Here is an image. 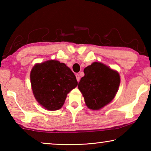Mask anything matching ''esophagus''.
Listing matches in <instances>:
<instances>
[{"label":"esophagus","instance_id":"obj_1","mask_svg":"<svg viewBox=\"0 0 151 151\" xmlns=\"http://www.w3.org/2000/svg\"><path fill=\"white\" fill-rule=\"evenodd\" d=\"M76 80H77V81L79 82V81H80V79H81V77H80V75H79L78 74H76Z\"/></svg>","mask_w":151,"mask_h":151}]
</instances>
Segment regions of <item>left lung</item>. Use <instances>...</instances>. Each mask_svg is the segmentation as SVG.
Here are the masks:
<instances>
[{
    "label": "left lung",
    "mask_w": 151,
    "mask_h": 151,
    "mask_svg": "<svg viewBox=\"0 0 151 151\" xmlns=\"http://www.w3.org/2000/svg\"><path fill=\"white\" fill-rule=\"evenodd\" d=\"M84 73L85 76L78 83V89L89 109H101L115 96L120 85L119 74L97 62L86 67Z\"/></svg>",
    "instance_id": "1"
}]
</instances>
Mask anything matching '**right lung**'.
<instances>
[{"label": "right lung", "instance_id": "obj_1", "mask_svg": "<svg viewBox=\"0 0 151 151\" xmlns=\"http://www.w3.org/2000/svg\"><path fill=\"white\" fill-rule=\"evenodd\" d=\"M30 83L35 99L49 111L60 109L67 94L78 85L72 70L54 60L35 65L30 72Z\"/></svg>", "mask_w": 151, "mask_h": 151}]
</instances>
